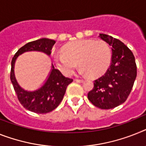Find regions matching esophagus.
Instances as JSON below:
<instances>
[{
	"label": "esophagus",
	"mask_w": 146,
	"mask_h": 146,
	"mask_svg": "<svg viewBox=\"0 0 146 146\" xmlns=\"http://www.w3.org/2000/svg\"><path fill=\"white\" fill-rule=\"evenodd\" d=\"M74 81H75V82H78V83H82V82H84V81L82 80V79H76Z\"/></svg>",
	"instance_id": "obj_1"
}]
</instances>
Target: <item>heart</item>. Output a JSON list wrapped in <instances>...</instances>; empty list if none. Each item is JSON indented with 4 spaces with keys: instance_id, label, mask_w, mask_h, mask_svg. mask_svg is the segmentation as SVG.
<instances>
[{
    "instance_id": "1",
    "label": "heart",
    "mask_w": 146,
    "mask_h": 146,
    "mask_svg": "<svg viewBox=\"0 0 146 146\" xmlns=\"http://www.w3.org/2000/svg\"><path fill=\"white\" fill-rule=\"evenodd\" d=\"M54 61L58 69L67 76L73 74L79 63L80 74L95 78L102 75L111 64V49L101 40H78L64 46L62 54L56 55Z\"/></svg>"
}]
</instances>
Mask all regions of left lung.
Instances as JSON below:
<instances>
[{"mask_svg": "<svg viewBox=\"0 0 146 146\" xmlns=\"http://www.w3.org/2000/svg\"><path fill=\"white\" fill-rule=\"evenodd\" d=\"M99 37L111 46V63L105 75L94 81L88 98L99 108L111 109L124 103L129 96L137 77V65L133 52L122 41L105 34Z\"/></svg>", "mask_w": 146, "mask_h": 146, "instance_id": "obj_1", "label": "left lung"}]
</instances>
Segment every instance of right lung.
<instances>
[{
  "instance_id": "add662e5",
  "label": "right lung",
  "mask_w": 146,
  "mask_h": 146,
  "mask_svg": "<svg viewBox=\"0 0 146 146\" xmlns=\"http://www.w3.org/2000/svg\"><path fill=\"white\" fill-rule=\"evenodd\" d=\"M55 43L54 40L46 38L29 42L17 51L12 60L10 79L14 90L21 104L32 112L46 113L56 109L63 100L67 87L73 79L64 76L52 64L51 70L44 84L36 90L29 91L22 88L17 82L15 76V64L18 56L26 52L37 51L50 56Z\"/></svg>"
}]
</instances>
